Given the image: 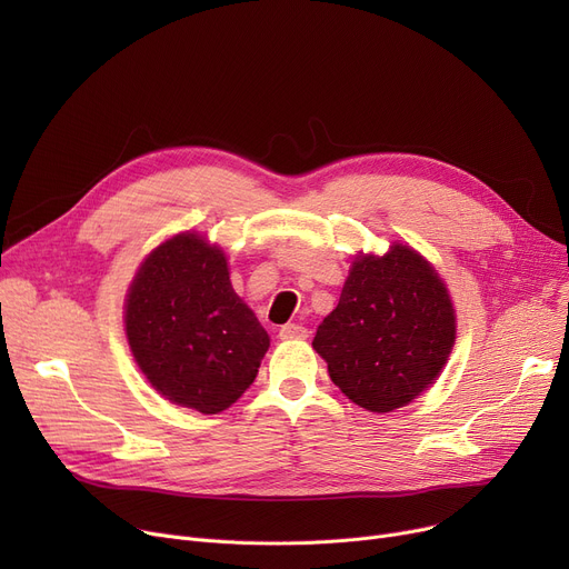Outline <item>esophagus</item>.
<instances>
[{"mask_svg":"<svg viewBox=\"0 0 569 569\" xmlns=\"http://www.w3.org/2000/svg\"><path fill=\"white\" fill-rule=\"evenodd\" d=\"M279 337H281L283 341L307 339V337H309V330H307V327H302V325H297V322H288V325H283L281 330H279Z\"/></svg>","mask_w":569,"mask_h":569,"instance_id":"1","label":"esophagus"}]
</instances>
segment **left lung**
<instances>
[{
    "label": "left lung",
    "instance_id": "1",
    "mask_svg": "<svg viewBox=\"0 0 569 569\" xmlns=\"http://www.w3.org/2000/svg\"><path fill=\"white\" fill-rule=\"evenodd\" d=\"M457 339V316L427 258L403 244L357 256L337 309L313 337L332 382L357 406L390 412L440 376Z\"/></svg>",
    "mask_w": 569,
    "mask_h": 569
}]
</instances>
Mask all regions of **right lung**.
<instances>
[{
  "instance_id": "right-lung-1",
  "label": "right lung",
  "mask_w": 569,
  "mask_h": 569,
  "mask_svg": "<svg viewBox=\"0 0 569 569\" xmlns=\"http://www.w3.org/2000/svg\"><path fill=\"white\" fill-rule=\"evenodd\" d=\"M131 352L168 401L217 415L258 376L269 337L230 283L226 253L179 232L144 258L124 307Z\"/></svg>"
}]
</instances>
